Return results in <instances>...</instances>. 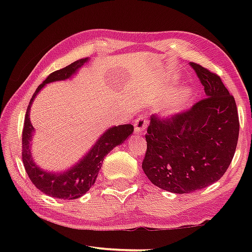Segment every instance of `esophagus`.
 Masks as SVG:
<instances>
[{"mask_svg": "<svg viewBox=\"0 0 252 252\" xmlns=\"http://www.w3.org/2000/svg\"><path fill=\"white\" fill-rule=\"evenodd\" d=\"M149 122L147 119L142 116H140L139 118H136L134 121V132L135 133H142V132L146 131Z\"/></svg>", "mask_w": 252, "mask_h": 252, "instance_id": "34e87169", "label": "esophagus"}]
</instances>
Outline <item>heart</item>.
Returning a JSON list of instances; mask_svg holds the SVG:
<instances>
[{"label":"heart","instance_id":"heart-1","mask_svg":"<svg viewBox=\"0 0 252 252\" xmlns=\"http://www.w3.org/2000/svg\"><path fill=\"white\" fill-rule=\"evenodd\" d=\"M189 95L190 93L188 91H182V92H179L178 94L174 96V100L172 102V106L171 108L173 110H179L181 109L183 105L187 103V101L189 100Z\"/></svg>","mask_w":252,"mask_h":252}]
</instances>
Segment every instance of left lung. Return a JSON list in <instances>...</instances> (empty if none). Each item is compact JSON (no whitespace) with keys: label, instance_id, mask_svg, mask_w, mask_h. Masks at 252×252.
<instances>
[{"label":"left lung","instance_id":"1","mask_svg":"<svg viewBox=\"0 0 252 252\" xmlns=\"http://www.w3.org/2000/svg\"><path fill=\"white\" fill-rule=\"evenodd\" d=\"M206 96L171 116L152 114L146 133L142 169L153 185L173 193H190L218 181L236 152L237 104L221 78L190 63Z\"/></svg>","mask_w":252,"mask_h":252}]
</instances>
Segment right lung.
<instances>
[{"instance_id": "right-lung-1", "label": "right lung", "mask_w": 252, "mask_h": 252, "mask_svg": "<svg viewBox=\"0 0 252 252\" xmlns=\"http://www.w3.org/2000/svg\"><path fill=\"white\" fill-rule=\"evenodd\" d=\"M87 61V58L80 59L78 61L71 63L70 65L63 67V69L52 72L43 81V83L37 87L35 93L30 100L24 119V126L22 131V160L25 171H27L30 180L37 189L45 194L59 199L72 200L80 198L81 195L87 193L89 189L94 185L97 173H99L102 163H103L104 157L113 148L121 144L133 132V126L132 125H122L111 127L101 136L99 141L95 143V146L92 148V150L88 153V156L80 163L74 165L73 168L64 173H48L42 171L40 168H37L34 164L31 157V150H30V141H31L33 126L29 118L30 108H31L34 97L46 83L70 78Z\"/></svg>"}]
</instances>
